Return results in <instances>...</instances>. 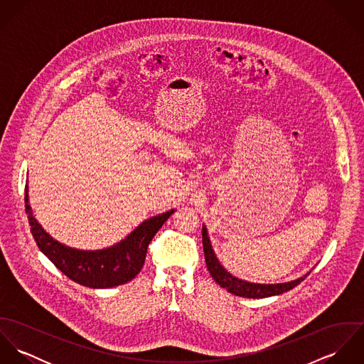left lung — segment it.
<instances>
[{
  "label": "left lung",
  "instance_id": "obj_1",
  "mask_svg": "<svg viewBox=\"0 0 364 364\" xmlns=\"http://www.w3.org/2000/svg\"><path fill=\"white\" fill-rule=\"evenodd\" d=\"M202 241H203V251H205V258H206V264H208V272L211 277L218 283L223 289L227 291L240 296V297H247V299H264V297H272V296H279L283 294L291 289H294L297 284H300L309 274L306 273L304 276L286 282V283H274V284H263V283H252L248 280H242L231 274L221 263L217 259L210 238H208V228L203 225L202 228Z\"/></svg>",
  "mask_w": 364,
  "mask_h": 364
}]
</instances>
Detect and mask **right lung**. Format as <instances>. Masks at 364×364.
Here are the masks:
<instances>
[{"label": "right lung", "instance_id": "1", "mask_svg": "<svg viewBox=\"0 0 364 364\" xmlns=\"http://www.w3.org/2000/svg\"><path fill=\"white\" fill-rule=\"evenodd\" d=\"M28 192L26 185L25 208L31 232L39 250L68 279L91 289H110L134 279L144 264L149 244L175 211V208H172L144 220L124 240L109 248L84 251L58 242L45 231L32 213Z\"/></svg>", "mask_w": 364, "mask_h": 364}]
</instances>
